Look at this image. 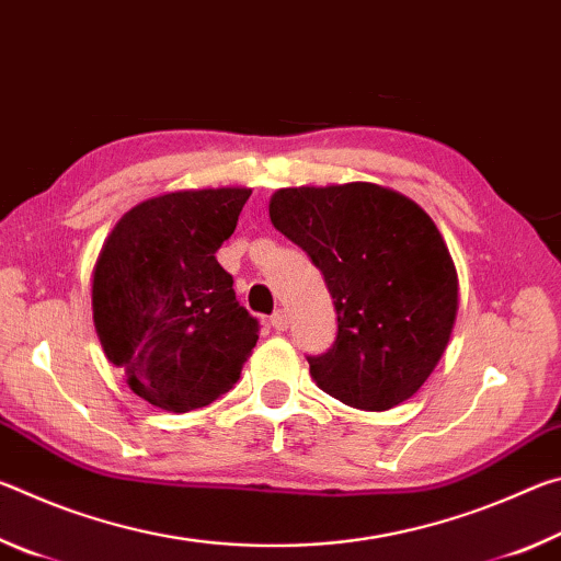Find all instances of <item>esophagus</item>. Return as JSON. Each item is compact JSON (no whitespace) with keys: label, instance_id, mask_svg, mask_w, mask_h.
Masks as SVG:
<instances>
[{"label":"esophagus","instance_id":"esophagus-1","mask_svg":"<svg viewBox=\"0 0 561 561\" xmlns=\"http://www.w3.org/2000/svg\"><path fill=\"white\" fill-rule=\"evenodd\" d=\"M270 324H272V329H277V331H287L289 329V314L284 309L274 311L272 319H270Z\"/></svg>","mask_w":561,"mask_h":561}]
</instances>
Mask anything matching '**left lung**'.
<instances>
[{"label": "left lung", "mask_w": 561, "mask_h": 561, "mask_svg": "<svg viewBox=\"0 0 561 561\" xmlns=\"http://www.w3.org/2000/svg\"><path fill=\"white\" fill-rule=\"evenodd\" d=\"M270 217L334 299V344L307 356L317 386L360 411L411 398L440 360L458 311V272L435 222L374 183L284 187Z\"/></svg>", "instance_id": "8db88e82"}]
</instances>
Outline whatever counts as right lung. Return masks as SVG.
<instances>
[{
  "instance_id": "right-lung-1",
  "label": "right lung",
  "mask_w": 561,
  "mask_h": 561,
  "mask_svg": "<svg viewBox=\"0 0 561 561\" xmlns=\"http://www.w3.org/2000/svg\"><path fill=\"white\" fill-rule=\"evenodd\" d=\"M252 190H183L121 217L93 272V324L130 391L163 411L217 401L240 381L260 321L215 252Z\"/></svg>"
}]
</instances>
